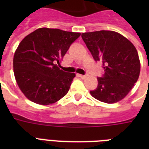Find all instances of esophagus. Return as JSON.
I'll return each instance as SVG.
<instances>
[{
  "instance_id": "obj_1",
  "label": "esophagus",
  "mask_w": 149,
  "mask_h": 149,
  "mask_svg": "<svg viewBox=\"0 0 149 149\" xmlns=\"http://www.w3.org/2000/svg\"><path fill=\"white\" fill-rule=\"evenodd\" d=\"M78 76H79V77H80V78H82V79H85V78H86V75H81V74H79V75H78Z\"/></svg>"
}]
</instances>
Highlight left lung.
Wrapping results in <instances>:
<instances>
[{
  "label": "left lung",
  "instance_id": "obj_1",
  "mask_svg": "<svg viewBox=\"0 0 149 149\" xmlns=\"http://www.w3.org/2000/svg\"><path fill=\"white\" fill-rule=\"evenodd\" d=\"M81 36L95 61H102L105 71L104 77L97 78V88L90 91L91 96L107 104L124 99L140 74L136 48L125 36L113 31L84 32Z\"/></svg>",
  "mask_w": 149,
  "mask_h": 149
}]
</instances>
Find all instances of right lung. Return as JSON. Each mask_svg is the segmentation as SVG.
<instances>
[{"label": "right lung", "mask_w": 149, "mask_h": 149, "mask_svg": "<svg viewBox=\"0 0 149 149\" xmlns=\"http://www.w3.org/2000/svg\"><path fill=\"white\" fill-rule=\"evenodd\" d=\"M79 32L40 28L25 36L13 59L17 86L29 100L49 105L68 93L76 74L58 67Z\"/></svg>", "instance_id": "1"}]
</instances>
